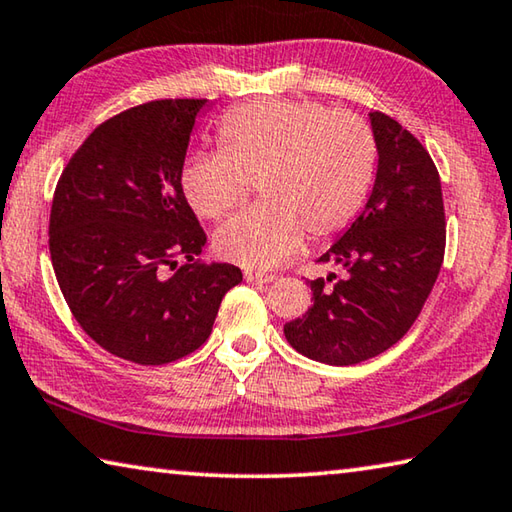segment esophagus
I'll use <instances>...</instances> for the list:
<instances>
[{
    "label": "esophagus",
    "instance_id": "obj_1",
    "mask_svg": "<svg viewBox=\"0 0 512 512\" xmlns=\"http://www.w3.org/2000/svg\"><path fill=\"white\" fill-rule=\"evenodd\" d=\"M244 277L246 282H253V284H271L275 280L273 273H257V271H246Z\"/></svg>",
    "mask_w": 512,
    "mask_h": 512
}]
</instances>
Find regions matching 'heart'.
Segmentation results:
<instances>
[{
	"label": "heart",
	"instance_id": "obj_1",
	"mask_svg": "<svg viewBox=\"0 0 512 512\" xmlns=\"http://www.w3.org/2000/svg\"><path fill=\"white\" fill-rule=\"evenodd\" d=\"M216 153H194L180 187L203 219L246 201L250 180L264 203L216 230L219 255L246 268L287 262L305 244L341 235L375 183L377 140L366 119L318 101L266 99L225 112Z\"/></svg>",
	"mask_w": 512,
	"mask_h": 512
}]
</instances>
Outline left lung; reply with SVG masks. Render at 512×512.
Wrapping results in <instances>:
<instances>
[{
    "instance_id": "1",
    "label": "left lung",
    "mask_w": 512,
    "mask_h": 512,
    "mask_svg": "<svg viewBox=\"0 0 512 512\" xmlns=\"http://www.w3.org/2000/svg\"><path fill=\"white\" fill-rule=\"evenodd\" d=\"M377 178L363 212L318 259L345 277L311 280L314 305L284 325L305 357L352 366L395 345L418 320L445 257V205L429 151L386 112H370Z\"/></svg>"
}]
</instances>
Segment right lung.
<instances>
[{
  "instance_id": "1",
  "label": "right lung",
  "mask_w": 512,
  "mask_h": 512,
  "mask_svg": "<svg viewBox=\"0 0 512 512\" xmlns=\"http://www.w3.org/2000/svg\"><path fill=\"white\" fill-rule=\"evenodd\" d=\"M207 99L128 108L88 135L58 178L49 253L76 323L119 359L162 366L201 348L241 282L201 259L205 230L180 187Z\"/></svg>"
}]
</instances>
